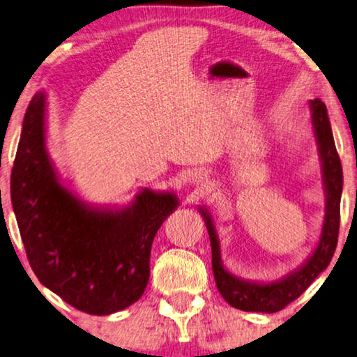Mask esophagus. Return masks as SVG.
Returning a JSON list of instances; mask_svg holds the SVG:
<instances>
[{
	"instance_id": "esophagus-1",
	"label": "esophagus",
	"mask_w": 357,
	"mask_h": 357,
	"mask_svg": "<svg viewBox=\"0 0 357 357\" xmlns=\"http://www.w3.org/2000/svg\"><path fill=\"white\" fill-rule=\"evenodd\" d=\"M204 180H206V175H204L203 172H195V174L192 175V182H193V183H197V185L203 183Z\"/></svg>"
}]
</instances>
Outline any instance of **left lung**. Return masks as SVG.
I'll list each match as a JSON object with an SVG mask.
<instances>
[{
    "instance_id": "left-lung-1",
    "label": "left lung",
    "mask_w": 357,
    "mask_h": 357,
    "mask_svg": "<svg viewBox=\"0 0 357 357\" xmlns=\"http://www.w3.org/2000/svg\"><path fill=\"white\" fill-rule=\"evenodd\" d=\"M312 126L315 131V139L319 144V154L321 162V182L325 190V218L321 234L315 250L310 257L297 268L287 273L286 276L271 282L247 281L234 276L221 260V245L216 227L211 219V214L206 208L199 206V213L206 224L209 241L213 252V273L216 286L221 296L236 309L245 312H265L273 314L284 309L287 304L296 301L312 281L326 270L333 257L340 231V202L343 192V169H341L340 155L336 153V146L331 133V126L326 114V107L320 99L310 100Z\"/></svg>"
}]
</instances>
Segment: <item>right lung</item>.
<instances>
[{
    "label": "right lung",
    "mask_w": 357,
    "mask_h": 357,
    "mask_svg": "<svg viewBox=\"0 0 357 357\" xmlns=\"http://www.w3.org/2000/svg\"><path fill=\"white\" fill-rule=\"evenodd\" d=\"M47 94L24 116L11 174L19 232L38 281L77 310L110 315L143 296L159 227L178 206L174 192L143 188L126 208H97L60 182L47 151Z\"/></svg>",
    "instance_id": "right-lung-1"
}]
</instances>
